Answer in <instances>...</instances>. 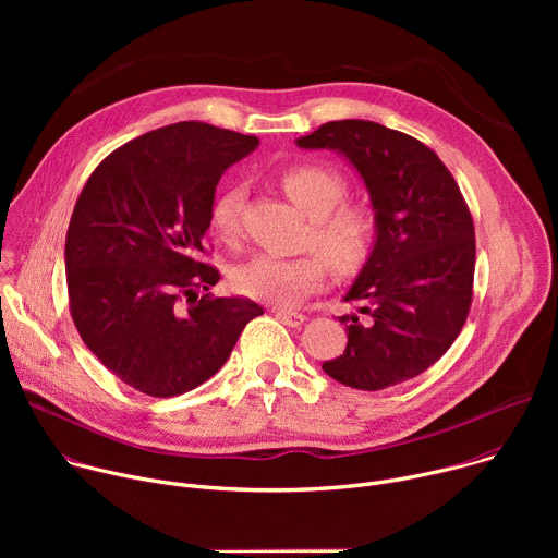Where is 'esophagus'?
Instances as JSON below:
<instances>
[{
  "label": "esophagus",
  "instance_id": "obj_1",
  "mask_svg": "<svg viewBox=\"0 0 558 558\" xmlns=\"http://www.w3.org/2000/svg\"><path fill=\"white\" fill-rule=\"evenodd\" d=\"M278 320L287 327H300L304 323V315L298 313V311H291V308H276L274 311Z\"/></svg>",
  "mask_w": 558,
  "mask_h": 558
}]
</instances>
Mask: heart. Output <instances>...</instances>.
I'll list each match as a JSON object with an SVG mask.
<instances>
[{"label":"heart","mask_w":558,"mask_h":558,"mask_svg":"<svg viewBox=\"0 0 558 558\" xmlns=\"http://www.w3.org/2000/svg\"><path fill=\"white\" fill-rule=\"evenodd\" d=\"M280 185L313 218L306 245L317 252L295 258L260 254L233 269V287L258 300L295 302L320 289L325 280L323 255L331 269L340 274L355 271L366 263L377 235V218L368 205L344 201L349 181L331 166H289L280 172ZM243 207L245 187L241 183H229L214 198L209 222L225 243H233L241 233Z\"/></svg>","instance_id":"heart-1"}]
</instances>
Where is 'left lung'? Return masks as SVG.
Instances as JSON below:
<instances>
[{"instance_id": "obj_1", "label": "left lung", "mask_w": 558, "mask_h": 558, "mask_svg": "<svg viewBox=\"0 0 558 558\" xmlns=\"http://www.w3.org/2000/svg\"><path fill=\"white\" fill-rule=\"evenodd\" d=\"M300 147L342 151L366 183L375 247L347 293L349 342L323 364L344 386L381 390L430 368L457 340L472 304L474 222L441 158L373 121H329Z\"/></svg>"}]
</instances>
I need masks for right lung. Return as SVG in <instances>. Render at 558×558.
Instances as JSON below:
<instances>
[{
    "label": "right lung",
    "instance_id": "right-lung-1",
    "mask_svg": "<svg viewBox=\"0 0 558 558\" xmlns=\"http://www.w3.org/2000/svg\"><path fill=\"white\" fill-rule=\"evenodd\" d=\"M258 136L201 121L151 130L108 154L76 198L65 233L72 323L128 386L183 395L231 355L263 306L214 298L220 280L201 263L222 172Z\"/></svg>",
    "mask_w": 558,
    "mask_h": 558
}]
</instances>
